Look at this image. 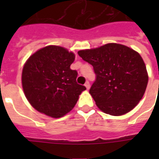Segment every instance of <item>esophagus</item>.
Returning <instances> with one entry per match:
<instances>
[{
  "mask_svg": "<svg viewBox=\"0 0 159 159\" xmlns=\"http://www.w3.org/2000/svg\"><path fill=\"white\" fill-rule=\"evenodd\" d=\"M85 87H87V90L90 89V83H89V82H88V81H87V82H86V83H85Z\"/></svg>",
  "mask_w": 159,
  "mask_h": 159,
  "instance_id": "obj_1",
  "label": "esophagus"
}]
</instances>
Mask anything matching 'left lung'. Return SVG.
Segmentation results:
<instances>
[{"label": "left lung", "mask_w": 159, "mask_h": 159, "mask_svg": "<svg viewBox=\"0 0 159 159\" xmlns=\"http://www.w3.org/2000/svg\"><path fill=\"white\" fill-rule=\"evenodd\" d=\"M77 53L93 67L97 77L89 92L101 111L111 116H122L138 105L148 81L139 53L115 43Z\"/></svg>", "instance_id": "1"}]
</instances>
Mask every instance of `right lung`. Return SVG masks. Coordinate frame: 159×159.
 <instances>
[{
    "mask_svg": "<svg viewBox=\"0 0 159 159\" xmlns=\"http://www.w3.org/2000/svg\"><path fill=\"white\" fill-rule=\"evenodd\" d=\"M75 54L49 45L32 54L24 65L22 87L34 108L53 118L72 111L86 87L77 83V72L70 66Z\"/></svg>",
    "mask_w": 159,
    "mask_h": 159,
    "instance_id": "1",
    "label": "right lung"
}]
</instances>
